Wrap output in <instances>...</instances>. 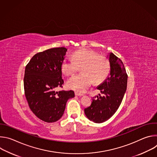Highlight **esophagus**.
<instances>
[{"label":"esophagus","mask_w":157,"mask_h":157,"mask_svg":"<svg viewBox=\"0 0 157 157\" xmlns=\"http://www.w3.org/2000/svg\"><path fill=\"white\" fill-rule=\"evenodd\" d=\"M75 95L77 96H83L82 94H81V93H78V92H76V93H75Z\"/></svg>","instance_id":"esophagus-1"}]
</instances>
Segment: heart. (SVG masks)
<instances>
[{"instance_id": "heart-1", "label": "heart", "mask_w": 157, "mask_h": 157, "mask_svg": "<svg viewBox=\"0 0 157 157\" xmlns=\"http://www.w3.org/2000/svg\"><path fill=\"white\" fill-rule=\"evenodd\" d=\"M81 68L82 74L70 78L66 82L68 88L79 93H83L91 86L102 83L110 72L108 59L98 53L89 50H80L75 52L73 58H65L61 63L62 72L72 75Z\"/></svg>"}]
</instances>
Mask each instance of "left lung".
Wrapping results in <instances>:
<instances>
[{
    "label": "left lung",
    "mask_w": 157,
    "mask_h": 157,
    "mask_svg": "<svg viewBox=\"0 0 157 157\" xmlns=\"http://www.w3.org/2000/svg\"><path fill=\"white\" fill-rule=\"evenodd\" d=\"M110 75L97 87L104 96L93 98L91 105L84 109L86 117L95 123H102L113 116L119 107L127 89V75L122 60L109 53Z\"/></svg>",
    "instance_id": "obj_1"
}]
</instances>
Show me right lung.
<instances>
[{"label":"right lung","instance_id":"1","mask_svg":"<svg viewBox=\"0 0 157 157\" xmlns=\"http://www.w3.org/2000/svg\"><path fill=\"white\" fill-rule=\"evenodd\" d=\"M67 49L53 48L35 54L27 64L24 85L25 95L33 113L46 122L58 121L63 115L73 91H55L62 87L61 63Z\"/></svg>","mask_w":157,"mask_h":157}]
</instances>
